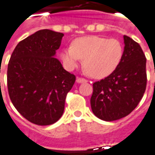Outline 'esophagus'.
Returning a JSON list of instances; mask_svg holds the SVG:
<instances>
[{
    "label": "esophagus",
    "instance_id": "obj_1",
    "mask_svg": "<svg viewBox=\"0 0 155 155\" xmlns=\"http://www.w3.org/2000/svg\"><path fill=\"white\" fill-rule=\"evenodd\" d=\"M76 82L77 83H85V82H87V81L85 79H84V78L77 77L76 78Z\"/></svg>",
    "mask_w": 155,
    "mask_h": 155
}]
</instances>
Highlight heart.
<instances>
[{"mask_svg":"<svg viewBox=\"0 0 155 155\" xmlns=\"http://www.w3.org/2000/svg\"><path fill=\"white\" fill-rule=\"evenodd\" d=\"M123 53V45L120 41L91 35L74 40L71 46L61 51V59L69 71L77 67L84 59L86 72L101 79L110 75L116 69Z\"/></svg>","mask_w":155,"mask_h":155,"instance_id":"1","label":"heart"}]
</instances>
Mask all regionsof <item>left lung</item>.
<instances>
[{
  "label": "left lung",
  "mask_w": 155,
  "mask_h": 155,
  "mask_svg": "<svg viewBox=\"0 0 155 155\" xmlns=\"http://www.w3.org/2000/svg\"><path fill=\"white\" fill-rule=\"evenodd\" d=\"M124 53L119 65L109 76L93 84L91 105L96 117L114 121L136 108L146 89V58L140 45L124 35Z\"/></svg>",
  "instance_id": "1"
}]
</instances>
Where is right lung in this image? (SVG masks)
I'll return each instance as SVG.
<instances>
[{
    "label": "right lung",
    "instance_id": "obj_1",
    "mask_svg": "<svg viewBox=\"0 0 155 155\" xmlns=\"http://www.w3.org/2000/svg\"><path fill=\"white\" fill-rule=\"evenodd\" d=\"M63 36L47 29L38 31L19 42L9 61L7 86L12 104L38 125L60 120L66 94L75 81L55 58Z\"/></svg>",
    "mask_w": 155,
    "mask_h": 155
}]
</instances>
